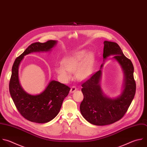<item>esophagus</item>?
Here are the masks:
<instances>
[{"instance_id": "obj_1", "label": "esophagus", "mask_w": 147, "mask_h": 147, "mask_svg": "<svg viewBox=\"0 0 147 147\" xmlns=\"http://www.w3.org/2000/svg\"><path fill=\"white\" fill-rule=\"evenodd\" d=\"M76 90H77V88H76V87L75 86L72 87L71 88V90H70V93H73V92H74Z\"/></svg>"}]
</instances>
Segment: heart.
I'll return each instance as SVG.
<instances>
[{
	"label": "heart",
	"mask_w": 147,
	"mask_h": 147,
	"mask_svg": "<svg viewBox=\"0 0 147 147\" xmlns=\"http://www.w3.org/2000/svg\"><path fill=\"white\" fill-rule=\"evenodd\" d=\"M62 64L56 67L55 71L63 81L69 80L72 72H74L77 80L84 81L92 74L94 56L91 52L82 50L65 57L62 60Z\"/></svg>",
	"instance_id": "obj_1"
}]
</instances>
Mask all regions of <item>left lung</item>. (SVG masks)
<instances>
[{"label":"left lung","instance_id":"obj_1","mask_svg":"<svg viewBox=\"0 0 147 147\" xmlns=\"http://www.w3.org/2000/svg\"><path fill=\"white\" fill-rule=\"evenodd\" d=\"M103 44L104 61L113 55V58L123 71L124 81L121 94L114 98L106 96L101 88V69L82 84L84 98L80 105L81 114L88 122L98 126L111 124L122 118L134 98L136 88L134 67L130 60L125 57L117 43L105 41ZM103 65V64L100 69Z\"/></svg>","mask_w":147,"mask_h":147}]
</instances>
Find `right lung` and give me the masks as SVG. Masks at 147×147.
<instances>
[{
	"mask_svg": "<svg viewBox=\"0 0 147 147\" xmlns=\"http://www.w3.org/2000/svg\"><path fill=\"white\" fill-rule=\"evenodd\" d=\"M57 42L55 40H49L44 43L35 42L31 44L16 59L12 67L9 84L11 96L20 114L31 122L42 123L55 118L59 114L70 88L57 81L51 80L41 94H28L20 83L19 67L25 56L33 52H49Z\"/></svg>",
	"mask_w": 147,
	"mask_h": 147,
	"instance_id": "1",
	"label": "right lung"
}]
</instances>
